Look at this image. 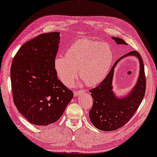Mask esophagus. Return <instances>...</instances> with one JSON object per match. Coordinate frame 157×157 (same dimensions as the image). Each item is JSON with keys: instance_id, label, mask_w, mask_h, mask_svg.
Listing matches in <instances>:
<instances>
[{"instance_id": "obj_1", "label": "esophagus", "mask_w": 157, "mask_h": 157, "mask_svg": "<svg viewBox=\"0 0 157 157\" xmlns=\"http://www.w3.org/2000/svg\"><path fill=\"white\" fill-rule=\"evenodd\" d=\"M86 92L84 90H78V91H74V96H78L79 94H81V93H84V92Z\"/></svg>"}]
</instances>
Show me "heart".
Segmentation results:
<instances>
[{"instance_id":"obj_1","label":"heart","mask_w":157,"mask_h":157,"mask_svg":"<svg viewBox=\"0 0 157 157\" xmlns=\"http://www.w3.org/2000/svg\"><path fill=\"white\" fill-rule=\"evenodd\" d=\"M113 60V52L107 43L80 39L67 51L66 56L54 60L56 74L65 86L73 83L78 75L88 86H96L104 80Z\"/></svg>"}]
</instances>
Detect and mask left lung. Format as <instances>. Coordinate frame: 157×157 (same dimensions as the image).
<instances>
[{
    "instance_id": "obj_1",
    "label": "left lung",
    "mask_w": 157,
    "mask_h": 157,
    "mask_svg": "<svg viewBox=\"0 0 157 157\" xmlns=\"http://www.w3.org/2000/svg\"><path fill=\"white\" fill-rule=\"evenodd\" d=\"M117 44H125L121 38L112 37ZM128 56H135L140 63V76L135 86L125 97L118 98L112 90V78L118 62ZM146 79L144 64L138 51H133L122 56L114 63L110 72L98 86L89 92L93 99L90 110V121L97 129L111 132L120 129L133 117L143 101L145 93Z\"/></svg>"
}]
</instances>
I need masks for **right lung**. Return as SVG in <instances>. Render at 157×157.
<instances>
[{
    "instance_id": "obj_1",
    "label": "right lung",
    "mask_w": 157,
    "mask_h": 157,
    "mask_svg": "<svg viewBox=\"0 0 157 157\" xmlns=\"http://www.w3.org/2000/svg\"><path fill=\"white\" fill-rule=\"evenodd\" d=\"M60 39L58 32L38 35L21 46L12 60L14 103L20 113L37 126L57 121L74 96L58 80L54 68Z\"/></svg>"
}]
</instances>
